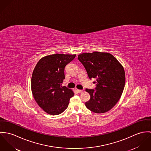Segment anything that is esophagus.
Masks as SVG:
<instances>
[{"mask_svg":"<svg viewBox=\"0 0 151 151\" xmlns=\"http://www.w3.org/2000/svg\"><path fill=\"white\" fill-rule=\"evenodd\" d=\"M76 91H77L78 93H82V92L83 91L82 90H79V89H76Z\"/></svg>","mask_w":151,"mask_h":151,"instance_id":"esophagus-1","label":"esophagus"}]
</instances>
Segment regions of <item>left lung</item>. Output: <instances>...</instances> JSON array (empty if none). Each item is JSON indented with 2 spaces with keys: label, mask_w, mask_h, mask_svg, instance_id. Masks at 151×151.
<instances>
[{
  "label": "left lung",
  "mask_w": 151,
  "mask_h": 151,
  "mask_svg": "<svg viewBox=\"0 0 151 151\" xmlns=\"http://www.w3.org/2000/svg\"><path fill=\"white\" fill-rule=\"evenodd\" d=\"M90 79H94L95 89L86 88L90 96L85 103L91 111L101 114L111 109L120 99L125 85L124 68L112 54L94 51L78 55Z\"/></svg>",
  "instance_id": "8db88e82"
}]
</instances>
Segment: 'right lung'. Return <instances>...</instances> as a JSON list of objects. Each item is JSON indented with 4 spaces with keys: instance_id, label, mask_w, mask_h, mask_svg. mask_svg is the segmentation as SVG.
I'll use <instances>...</instances> for the list:
<instances>
[{
    "instance_id": "obj_1",
    "label": "right lung",
    "mask_w": 151,
    "mask_h": 151,
    "mask_svg": "<svg viewBox=\"0 0 151 151\" xmlns=\"http://www.w3.org/2000/svg\"><path fill=\"white\" fill-rule=\"evenodd\" d=\"M76 54H55L39 60L34 69L31 78V89L34 99L46 112L57 115L68 106L74 96L72 90L62 86L65 79V66Z\"/></svg>"
}]
</instances>
